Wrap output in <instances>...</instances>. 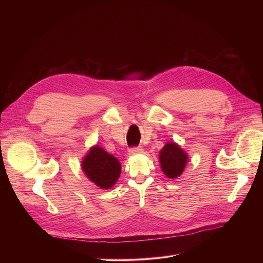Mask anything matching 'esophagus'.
<instances>
[{"instance_id": "esophagus-1", "label": "esophagus", "mask_w": 263, "mask_h": 263, "mask_svg": "<svg viewBox=\"0 0 263 263\" xmlns=\"http://www.w3.org/2000/svg\"><path fill=\"white\" fill-rule=\"evenodd\" d=\"M142 152H143V148L141 146H134V147H131L129 149L130 155H136V154H140Z\"/></svg>"}]
</instances>
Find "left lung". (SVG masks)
<instances>
[{"instance_id":"8db88e82","label":"left lung","mask_w":263,"mask_h":263,"mask_svg":"<svg viewBox=\"0 0 263 263\" xmlns=\"http://www.w3.org/2000/svg\"><path fill=\"white\" fill-rule=\"evenodd\" d=\"M161 170L167 178L174 179L180 176L187 162V155L175 142L166 143L160 151Z\"/></svg>"}]
</instances>
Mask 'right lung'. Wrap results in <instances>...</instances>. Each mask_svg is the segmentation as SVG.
<instances>
[{
  "label": "right lung",
  "instance_id": "right-lung-1",
  "mask_svg": "<svg viewBox=\"0 0 263 263\" xmlns=\"http://www.w3.org/2000/svg\"><path fill=\"white\" fill-rule=\"evenodd\" d=\"M82 168L89 180L103 190L116 184L122 170L119 160L98 145L91 147L84 157Z\"/></svg>",
  "mask_w": 263,
  "mask_h": 263
}]
</instances>
